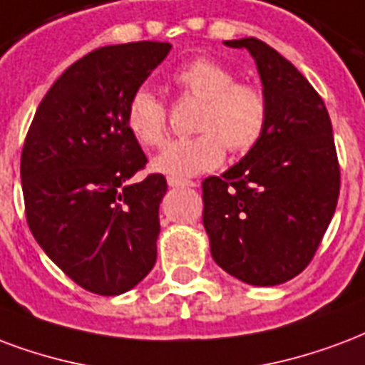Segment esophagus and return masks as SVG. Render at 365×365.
<instances>
[{
  "label": "esophagus",
  "mask_w": 365,
  "mask_h": 365,
  "mask_svg": "<svg viewBox=\"0 0 365 365\" xmlns=\"http://www.w3.org/2000/svg\"><path fill=\"white\" fill-rule=\"evenodd\" d=\"M170 187H197V182L191 180H180V178H168Z\"/></svg>",
  "instance_id": "34e87169"
}]
</instances>
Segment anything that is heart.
Segmentation results:
<instances>
[{
	"instance_id": "1",
	"label": "heart",
	"mask_w": 365,
	"mask_h": 365,
	"mask_svg": "<svg viewBox=\"0 0 365 365\" xmlns=\"http://www.w3.org/2000/svg\"><path fill=\"white\" fill-rule=\"evenodd\" d=\"M185 96L201 100L195 120L199 135L170 143L153 158V170L170 178H191L220 166L226 148L247 155L257 147L269 123V100L255 83L215 59L199 58L172 75ZM125 128L143 147H160L168 137V112L150 88H137L128 102Z\"/></svg>"
}]
</instances>
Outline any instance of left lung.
Listing matches in <instances>:
<instances>
[{"label": "left lung", "mask_w": 365, "mask_h": 365, "mask_svg": "<svg viewBox=\"0 0 365 365\" xmlns=\"http://www.w3.org/2000/svg\"><path fill=\"white\" fill-rule=\"evenodd\" d=\"M257 63L269 123L253 150L203 180V224L218 267L274 286L304 271L336 209L341 168L333 125L309 81L257 38L226 40Z\"/></svg>", "instance_id": "8db88e82"}]
</instances>
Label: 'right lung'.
<instances>
[{
	"mask_svg": "<svg viewBox=\"0 0 365 365\" xmlns=\"http://www.w3.org/2000/svg\"><path fill=\"white\" fill-rule=\"evenodd\" d=\"M168 42L104 46L75 61L46 93L21 155L24 212L46 255L100 296L139 284L156 263L162 174L125 128L131 94L166 58Z\"/></svg>",
	"mask_w": 365,
	"mask_h": 365,
	"instance_id": "obj_1",
	"label": "right lung"
}]
</instances>
